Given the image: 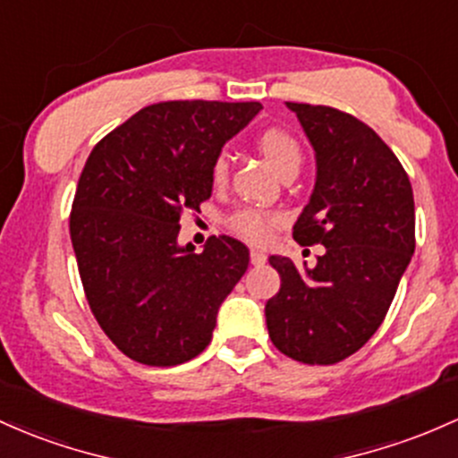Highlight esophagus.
<instances>
[{
  "label": "esophagus",
  "mask_w": 458,
  "mask_h": 458,
  "mask_svg": "<svg viewBox=\"0 0 458 458\" xmlns=\"http://www.w3.org/2000/svg\"><path fill=\"white\" fill-rule=\"evenodd\" d=\"M250 260H252V265H256V267H260V265H265L267 256H265V252H260V250H252L250 252Z\"/></svg>",
  "instance_id": "1"
}]
</instances>
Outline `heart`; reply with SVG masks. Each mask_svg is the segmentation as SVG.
<instances>
[{"mask_svg":"<svg viewBox=\"0 0 458 458\" xmlns=\"http://www.w3.org/2000/svg\"><path fill=\"white\" fill-rule=\"evenodd\" d=\"M256 143H259L260 154L269 160L271 167L280 175L298 172L300 165H302V149H300L298 140L291 137L286 130L267 128L265 132H260ZM225 180H228V156L221 152L213 163V182L224 184ZM228 224L233 233H237L239 237L254 241V243H265L271 237L276 225L280 224V215L265 213V210L256 208H243L237 210Z\"/></svg>","mask_w":458,"mask_h":458,"instance_id":"b5f03b06","label":"heart"}]
</instances>
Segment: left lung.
<instances>
[{
    "mask_svg": "<svg viewBox=\"0 0 458 458\" xmlns=\"http://www.w3.org/2000/svg\"><path fill=\"white\" fill-rule=\"evenodd\" d=\"M315 149V187L293 225L321 243L315 267L269 256L280 291L265 304L271 344L293 360L333 365L363 348L383 324L415 252L409 175L363 122L330 106L286 102Z\"/></svg>",
    "mask_w": 458,
    "mask_h": 458,
    "instance_id": "left-lung-1",
    "label": "left lung"
}]
</instances>
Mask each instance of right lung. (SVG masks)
Segmentation results:
<instances>
[{"mask_svg":"<svg viewBox=\"0 0 458 458\" xmlns=\"http://www.w3.org/2000/svg\"><path fill=\"white\" fill-rule=\"evenodd\" d=\"M259 102H163L139 110L90 152L69 219L95 319L132 360L187 363L213 339L219 306L250 263L233 237L195 254L180 219L213 193V163Z\"/></svg>","mask_w":458,"mask_h":458,"instance_id":"add662e5","label":"right lung"}]
</instances>
